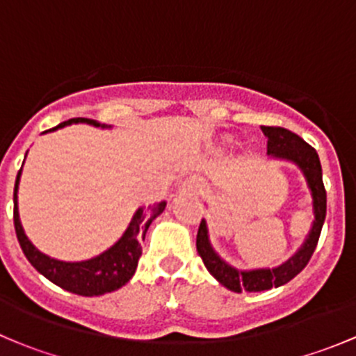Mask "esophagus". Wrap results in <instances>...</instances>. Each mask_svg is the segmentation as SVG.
<instances>
[{
	"label": "esophagus",
	"mask_w": 356,
	"mask_h": 356,
	"mask_svg": "<svg viewBox=\"0 0 356 356\" xmlns=\"http://www.w3.org/2000/svg\"><path fill=\"white\" fill-rule=\"evenodd\" d=\"M188 188H193V189H198L200 188V184L196 181H189L188 182Z\"/></svg>",
	"instance_id": "1"
}]
</instances>
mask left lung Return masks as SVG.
I'll list each match as a JSON object with an SVG mask.
<instances>
[{"instance_id": "1", "label": "left lung", "mask_w": 356, "mask_h": 356, "mask_svg": "<svg viewBox=\"0 0 356 356\" xmlns=\"http://www.w3.org/2000/svg\"><path fill=\"white\" fill-rule=\"evenodd\" d=\"M261 132L267 138V155L277 160H286L296 165L307 181L308 191L312 196V208H314V224L310 232L305 238L303 245L298 248L296 253L288 258L282 265L274 268H253V270H239L227 261L218 257L217 251L211 246L208 238V227L204 218L201 220L198 236H196V250L203 260L204 267L211 275L220 282L224 288L234 293H258L286 284L291 279L296 277L307 264L310 261L318 238H321L322 225L325 220L327 210V196H325L324 182H322V167L317 152L308 143H305L294 132L284 127H261Z\"/></svg>"}]
</instances>
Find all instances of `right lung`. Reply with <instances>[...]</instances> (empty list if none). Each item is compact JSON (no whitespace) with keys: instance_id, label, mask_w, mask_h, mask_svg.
I'll list each match as a JSON object with an SVG mask.
<instances>
[{"instance_id":"obj_1","label":"right lung","mask_w":356,"mask_h":356,"mask_svg":"<svg viewBox=\"0 0 356 356\" xmlns=\"http://www.w3.org/2000/svg\"><path fill=\"white\" fill-rule=\"evenodd\" d=\"M70 124H89L102 129L111 127V125L99 124L91 118L79 117L70 118V120L63 122V124L56 125L46 132L56 131V129H62ZM20 175H22V168L17 174L15 189H13V224H15L17 239H19L25 258L31 261V265L39 274H42L48 281L60 286L62 289L70 291L74 294H81V296H102L105 293L117 291L131 281L136 267H138L139 257L143 253L141 241L145 239L149 224L167 207L165 201H160V203L152 204L148 208L139 207L122 238L98 257L82 261H63L41 253L25 236L19 217V201H17Z\"/></svg>"}]
</instances>
